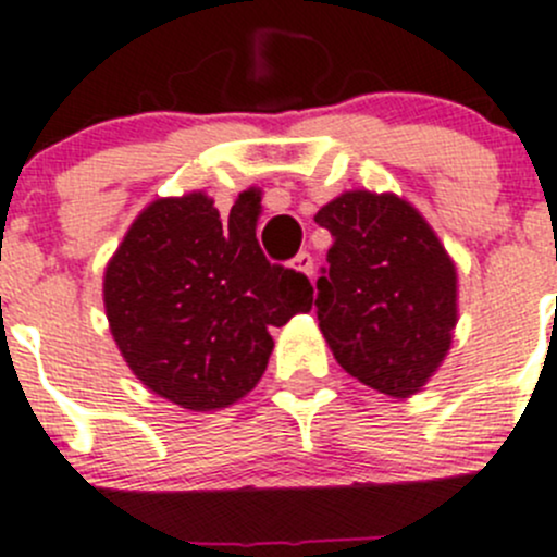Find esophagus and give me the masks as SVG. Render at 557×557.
I'll return each mask as SVG.
<instances>
[{
    "label": "esophagus",
    "mask_w": 557,
    "mask_h": 557,
    "mask_svg": "<svg viewBox=\"0 0 557 557\" xmlns=\"http://www.w3.org/2000/svg\"><path fill=\"white\" fill-rule=\"evenodd\" d=\"M294 269H296V272L308 274V277L313 280V269H315L313 255H310V252H299V255H296V258H294Z\"/></svg>",
    "instance_id": "esophagus-1"
}]
</instances>
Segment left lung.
Listing matches in <instances>:
<instances>
[{"label":"left lung","mask_w":557,"mask_h":557,"mask_svg":"<svg viewBox=\"0 0 557 557\" xmlns=\"http://www.w3.org/2000/svg\"><path fill=\"white\" fill-rule=\"evenodd\" d=\"M315 222L332 233L315 283V315L332 355L384 396H412L450 349L454 261L396 195L346 191Z\"/></svg>","instance_id":"obj_1"}]
</instances>
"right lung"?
Listing matches in <instances>:
<instances>
[{"label": "right lung", "mask_w": 557, "mask_h": 557, "mask_svg": "<svg viewBox=\"0 0 557 557\" xmlns=\"http://www.w3.org/2000/svg\"><path fill=\"white\" fill-rule=\"evenodd\" d=\"M258 202L242 195L227 222L202 191L150 202L107 267L117 349L156 396L191 412L247 396L274 349L269 330L313 305L302 272L267 261Z\"/></svg>", "instance_id": "obj_1"}]
</instances>
